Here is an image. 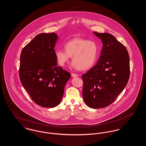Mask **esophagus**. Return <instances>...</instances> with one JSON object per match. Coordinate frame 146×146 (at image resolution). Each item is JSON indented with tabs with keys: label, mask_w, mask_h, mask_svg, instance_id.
I'll return each instance as SVG.
<instances>
[{
	"label": "esophagus",
	"mask_w": 146,
	"mask_h": 146,
	"mask_svg": "<svg viewBox=\"0 0 146 146\" xmlns=\"http://www.w3.org/2000/svg\"><path fill=\"white\" fill-rule=\"evenodd\" d=\"M71 76H72L73 78H76V77H78V74H74V73H72V74H71Z\"/></svg>",
	"instance_id": "obj_1"
}]
</instances>
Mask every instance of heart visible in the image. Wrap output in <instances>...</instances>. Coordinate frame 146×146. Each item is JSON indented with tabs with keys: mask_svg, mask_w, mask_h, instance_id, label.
<instances>
[{
	"mask_svg": "<svg viewBox=\"0 0 146 146\" xmlns=\"http://www.w3.org/2000/svg\"><path fill=\"white\" fill-rule=\"evenodd\" d=\"M63 50L55 51L56 59L58 64L64 66L72 57V66L76 70H88L97 61L98 48L95 42L82 38H74L66 42Z\"/></svg>",
	"mask_w": 146,
	"mask_h": 146,
	"instance_id": "obj_1",
	"label": "heart"
}]
</instances>
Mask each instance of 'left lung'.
Masks as SVG:
<instances>
[{
    "instance_id": "obj_1",
    "label": "left lung",
    "mask_w": 146,
    "mask_h": 146,
    "mask_svg": "<svg viewBox=\"0 0 146 146\" xmlns=\"http://www.w3.org/2000/svg\"><path fill=\"white\" fill-rule=\"evenodd\" d=\"M103 44L96 64L82 75L83 96L92 108L113 103L124 89L130 76V58L125 46L113 35L93 32Z\"/></svg>"
}]
</instances>
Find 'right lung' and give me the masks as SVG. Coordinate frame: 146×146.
Returning a JSON list of instances; mask_svg holds the SVG:
<instances>
[{
	"label": "right lung",
	"instance_id": "right-lung-1",
	"mask_svg": "<svg viewBox=\"0 0 146 146\" xmlns=\"http://www.w3.org/2000/svg\"><path fill=\"white\" fill-rule=\"evenodd\" d=\"M58 37L40 33L22 49L19 76L24 89L36 104L54 108L60 104L70 73L57 66L55 55Z\"/></svg>",
	"mask_w": 146,
	"mask_h": 146
}]
</instances>
